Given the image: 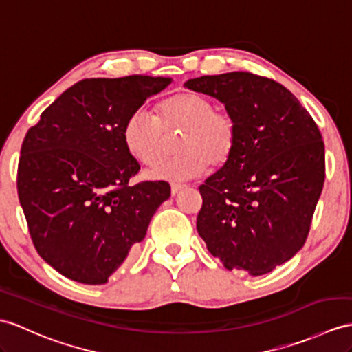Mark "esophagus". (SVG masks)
Instances as JSON below:
<instances>
[{
	"mask_svg": "<svg viewBox=\"0 0 352 352\" xmlns=\"http://www.w3.org/2000/svg\"><path fill=\"white\" fill-rule=\"evenodd\" d=\"M184 188H185V185H182V184H171V195L179 194L184 190Z\"/></svg>",
	"mask_w": 352,
	"mask_h": 352,
	"instance_id": "34e87169",
	"label": "esophagus"
}]
</instances>
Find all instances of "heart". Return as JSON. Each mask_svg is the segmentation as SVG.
Returning <instances> with one entry per match:
<instances>
[{"mask_svg": "<svg viewBox=\"0 0 352 352\" xmlns=\"http://www.w3.org/2000/svg\"><path fill=\"white\" fill-rule=\"evenodd\" d=\"M182 131L177 157L153 170L157 181H186L208 168H221L231 160L237 126L227 110L217 109L204 94L177 92L160 101L157 116L135 111L124 125V143L130 155L144 167H155L168 151V137Z\"/></svg>", "mask_w": 352, "mask_h": 352, "instance_id": "heart-1", "label": "heart"}]
</instances>
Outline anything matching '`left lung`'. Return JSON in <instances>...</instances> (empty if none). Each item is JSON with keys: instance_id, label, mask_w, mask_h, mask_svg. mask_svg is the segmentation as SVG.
<instances>
[{"instance_id": "8db88e82", "label": "left lung", "mask_w": 352, "mask_h": 352, "mask_svg": "<svg viewBox=\"0 0 352 352\" xmlns=\"http://www.w3.org/2000/svg\"><path fill=\"white\" fill-rule=\"evenodd\" d=\"M185 85L224 102L237 126L233 157L199 188L197 231L228 270L269 273L309 234L325 179L320 128L269 77L233 72Z\"/></svg>"}]
</instances>
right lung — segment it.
Instances as JSON below:
<instances>
[{"label": "right lung", "instance_id": "1", "mask_svg": "<svg viewBox=\"0 0 352 352\" xmlns=\"http://www.w3.org/2000/svg\"><path fill=\"white\" fill-rule=\"evenodd\" d=\"M170 82L142 74L83 79L25 135L19 201L38 255L65 278L106 284L170 197L164 181L130 185L140 166L122 137L128 116Z\"/></svg>", "mask_w": 352, "mask_h": 352}]
</instances>
